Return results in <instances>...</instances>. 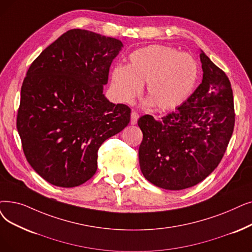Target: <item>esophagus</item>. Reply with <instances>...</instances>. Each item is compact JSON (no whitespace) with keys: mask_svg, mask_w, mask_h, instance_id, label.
Returning a JSON list of instances; mask_svg holds the SVG:
<instances>
[{"mask_svg":"<svg viewBox=\"0 0 252 252\" xmlns=\"http://www.w3.org/2000/svg\"><path fill=\"white\" fill-rule=\"evenodd\" d=\"M139 119V114L135 111L130 113V125H136Z\"/></svg>","mask_w":252,"mask_h":252,"instance_id":"esophagus-1","label":"esophagus"}]
</instances>
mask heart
I'll use <instances>...</instances> for the list:
<instances>
[{"label": "heart", "mask_w": 252, "mask_h": 252, "mask_svg": "<svg viewBox=\"0 0 252 252\" xmlns=\"http://www.w3.org/2000/svg\"><path fill=\"white\" fill-rule=\"evenodd\" d=\"M199 75L195 60L188 53L165 45H149L134 51L129 63L112 71V87L117 99L128 103L146 84L149 100L158 110H172L189 95Z\"/></svg>", "instance_id": "obj_1"}]
</instances>
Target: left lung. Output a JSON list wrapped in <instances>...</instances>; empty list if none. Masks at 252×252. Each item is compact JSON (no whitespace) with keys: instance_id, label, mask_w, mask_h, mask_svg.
Listing matches in <instances>:
<instances>
[{"instance_id":"1","label":"left lung","mask_w":252,"mask_h":252,"mask_svg":"<svg viewBox=\"0 0 252 252\" xmlns=\"http://www.w3.org/2000/svg\"><path fill=\"white\" fill-rule=\"evenodd\" d=\"M202 83L174 112L139 118L143 176L169 190L203 181L220 162L235 126L233 91L225 73L201 50Z\"/></svg>"}]
</instances>
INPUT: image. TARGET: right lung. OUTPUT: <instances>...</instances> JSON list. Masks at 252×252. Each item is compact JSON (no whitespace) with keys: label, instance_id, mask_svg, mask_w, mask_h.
<instances>
[{"label":"right lung","instance_id":"add662e5","mask_svg":"<svg viewBox=\"0 0 252 252\" xmlns=\"http://www.w3.org/2000/svg\"><path fill=\"white\" fill-rule=\"evenodd\" d=\"M122 41L74 29L32 62L21 86L16 126L25 156L61 188L91 179L103 142L128 125L130 109L103 94Z\"/></svg>","mask_w":252,"mask_h":252}]
</instances>
